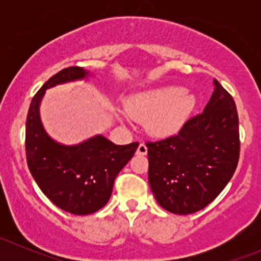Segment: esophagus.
Returning <instances> with one entry per match:
<instances>
[{"mask_svg": "<svg viewBox=\"0 0 261 261\" xmlns=\"http://www.w3.org/2000/svg\"><path fill=\"white\" fill-rule=\"evenodd\" d=\"M136 154H139V155H146L147 154V146L145 145V144L141 143L140 145H139L138 150H136Z\"/></svg>", "mask_w": 261, "mask_h": 261, "instance_id": "esophagus-1", "label": "esophagus"}]
</instances>
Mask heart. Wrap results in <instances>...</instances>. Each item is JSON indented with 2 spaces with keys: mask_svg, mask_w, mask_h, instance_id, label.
<instances>
[{
  "mask_svg": "<svg viewBox=\"0 0 261 261\" xmlns=\"http://www.w3.org/2000/svg\"><path fill=\"white\" fill-rule=\"evenodd\" d=\"M196 106V98L183 87H156L133 94L126 101L127 114L136 121L146 122L155 136H169L179 131Z\"/></svg>",
  "mask_w": 261,
  "mask_h": 261,
  "instance_id": "obj_1",
  "label": "heart"
}]
</instances>
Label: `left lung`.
Returning a JSON list of instances; mask_svg holds the SVG:
<instances>
[{"label": "left lung", "mask_w": 261, "mask_h": 261, "mask_svg": "<svg viewBox=\"0 0 261 261\" xmlns=\"http://www.w3.org/2000/svg\"><path fill=\"white\" fill-rule=\"evenodd\" d=\"M203 112L179 133L146 141L149 184L158 203L175 215L201 211L230 181L240 158L239 116L232 96L217 80Z\"/></svg>", "instance_id": "1"}]
</instances>
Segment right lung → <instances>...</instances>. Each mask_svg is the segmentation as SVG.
Masks as SVG:
<instances>
[{
    "label": "right lung",
    "instance_id": "obj_1",
    "mask_svg": "<svg viewBox=\"0 0 261 261\" xmlns=\"http://www.w3.org/2000/svg\"><path fill=\"white\" fill-rule=\"evenodd\" d=\"M87 74L83 68L68 67L45 82L31 99L25 133L28 167L39 188L60 210L80 216L106 206L116 177L139 146V143L115 145L101 135L80 145L64 146L46 135L39 116L45 91Z\"/></svg>",
    "mask_w": 261,
    "mask_h": 261
}]
</instances>
